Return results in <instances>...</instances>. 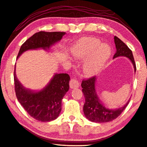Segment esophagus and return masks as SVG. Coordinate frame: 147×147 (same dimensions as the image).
<instances>
[{
	"instance_id": "1",
	"label": "esophagus",
	"mask_w": 147,
	"mask_h": 147,
	"mask_svg": "<svg viewBox=\"0 0 147 147\" xmlns=\"http://www.w3.org/2000/svg\"><path fill=\"white\" fill-rule=\"evenodd\" d=\"M69 85H70L71 89H75V88H78L80 86L79 82L76 80V79H71L69 83Z\"/></svg>"
}]
</instances>
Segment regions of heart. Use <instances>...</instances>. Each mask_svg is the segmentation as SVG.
<instances>
[{
  "label": "heart",
  "instance_id": "obj_1",
  "mask_svg": "<svg viewBox=\"0 0 147 147\" xmlns=\"http://www.w3.org/2000/svg\"><path fill=\"white\" fill-rule=\"evenodd\" d=\"M73 54L78 59L87 60L84 71L87 75L92 76L103 67L111 57V50L107 45L101 44L97 39L85 38L74 47Z\"/></svg>",
  "mask_w": 147,
  "mask_h": 147
}]
</instances>
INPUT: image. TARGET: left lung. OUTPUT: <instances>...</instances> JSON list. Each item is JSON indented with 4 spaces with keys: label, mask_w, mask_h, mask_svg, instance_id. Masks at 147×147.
<instances>
[{
    "label": "left lung",
    "mask_w": 147,
    "mask_h": 147,
    "mask_svg": "<svg viewBox=\"0 0 147 147\" xmlns=\"http://www.w3.org/2000/svg\"><path fill=\"white\" fill-rule=\"evenodd\" d=\"M114 43L116 45V52L114 55L113 58L119 57H125L130 59L133 65L134 71H136L135 61L133 57L132 51L118 37L114 36ZM96 76H93L87 80H83L82 82V92L84 93L85 102L84 105V113L86 118L90 121L96 123H106L113 121L122 113L126 107L129 104L130 99L128 102L122 107L117 109H109L106 108L100 102L98 97L96 90L95 84Z\"/></svg>",
    "instance_id": "obj_1"
}]
</instances>
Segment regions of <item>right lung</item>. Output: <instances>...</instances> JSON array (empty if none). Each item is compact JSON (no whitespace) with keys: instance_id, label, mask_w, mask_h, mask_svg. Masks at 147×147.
I'll return each instance as SVG.
<instances>
[{"instance_id":"obj_1","label":"right lung","mask_w":147,"mask_h":147,"mask_svg":"<svg viewBox=\"0 0 147 147\" xmlns=\"http://www.w3.org/2000/svg\"><path fill=\"white\" fill-rule=\"evenodd\" d=\"M65 34V32L36 33L22 45L17 58L28 50L49 49ZM69 80L68 74H55L43 89L33 91L26 89L20 84L16 76L15 69L14 71L15 90L18 101L29 115L42 122L53 121L59 116L62 110V100L69 89Z\"/></svg>"}]
</instances>
